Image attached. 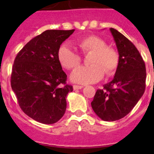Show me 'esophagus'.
I'll list each match as a JSON object with an SVG mask.
<instances>
[{
  "label": "esophagus",
  "mask_w": 154,
  "mask_h": 154,
  "mask_svg": "<svg viewBox=\"0 0 154 154\" xmlns=\"http://www.w3.org/2000/svg\"><path fill=\"white\" fill-rule=\"evenodd\" d=\"M83 88V86L82 85H73V89H75V90H78V89H81Z\"/></svg>",
  "instance_id": "esophagus-1"
}]
</instances>
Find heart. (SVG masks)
<instances>
[{
    "label": "heart",
    "mask_w": 154,
    "mask_h": 154,
    "mask_svg": "<svg viewBox=\"0 0 154 154\" xmlns=\"http://www.w3.org/2000/svg\"><path fill=\"white\" fill-rule=\"evenodd\" d=\"M106 42L96 35H88L77 42L79 48L83 54L90 53L88 66H80L71 74V79L79 84L97 82L104 76L115 73L119 65V54L113 48L106 45ZM57 58L62 67L72 69L81 62V57L68 45H62L57 52Z\"/></svg>",
    "instance_id": "1"
}]
</instances>
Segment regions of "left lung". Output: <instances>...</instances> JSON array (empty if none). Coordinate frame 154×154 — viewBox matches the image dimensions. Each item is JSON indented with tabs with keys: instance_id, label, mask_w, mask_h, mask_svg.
Instances as JSON below:
<instances>
[{
	"instance_id": "obj_1",
	"label": "left lung",
	"mask_w": 154,
	"mask_h": 154,
	"mask_svg": "<svg viewBox=\"0 0 154 154\" xmlns=\"http://www.w3.org/2000/svg\"><path fill=\"white\" fill-rule=\"evenodd\" d=\"M109 30L119 53V65L114 78L96 91L91 105L101 119L116 121L126 116L143 96L146 73L135 45L117 30Z\"/></svg>"
}]
</instances>
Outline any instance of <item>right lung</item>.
Returning a JSON list of instances; mask_svg holds the SVG:
<instances>
[{
    "mask_svg": "<svg viewBox=\"0 0 154 154\" xmlns=\"http://www.w3.org/2000/svg\"><path fill=\"white\" fill-rule=\"evenodd\" d=\"M72 30H47L28 42L17 55L12 69V90L24 113L37 122L53 124L64 116L66 96L72 92L66 85L57 52Z\"/></svg>",
    "mask_w": 154,
    "mask_h": 154,
    "instance_id": "add662e5",
    "label": "right lung"
}]
</instances>
